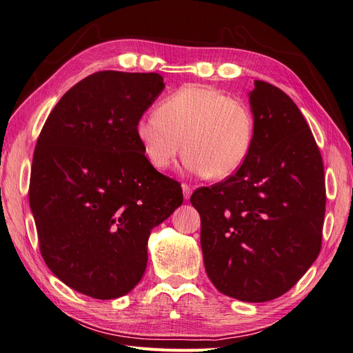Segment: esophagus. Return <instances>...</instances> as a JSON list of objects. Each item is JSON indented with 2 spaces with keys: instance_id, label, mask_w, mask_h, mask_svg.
Returning a JSON list of instances; mask_svg holds the SVG:
<instances>
[{
  "instance_id": "obj_1",
  "label": "esophagus",
  "mask_w": 353,
  "mask_h": 353,
  "mask_svg": "<svg viewBox=\"0 0 353 353\" xmlns=\"http://www.w3.org/2000/svg\"><path fill=\"white\" fill-rule=\"evenodd\" d=\"M183 194H184V199L188 200L191 197V194H193V190H191L188 185L183 184Z\"/></svg>"
}]
</instances>
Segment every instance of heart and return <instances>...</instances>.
<instances>
[{"instance_id":"heart-1","label":"heart","mask_w":353,"mask_h":353,"mask_svg":"<svg viewBox=\"0 0 353 353\" xmlns=\"http://www.w3.org/2000/svg\"><path fill=\"white\" fill-rule=\"evenodd\" d=\"M135 135L156 169L165 170L185 148L184 168L215 179L232 176L248 160L254 141L249 105L215 88L188 83L143 114Z\"/></svg>"}]
</instances>
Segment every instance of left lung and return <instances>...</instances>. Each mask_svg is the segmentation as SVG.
Here are the masks:
<instances>
[{"label":"left lung","mask_w":353,"mask_h":353,"mask_svg":"<svg viewBox=\"0 0 353 353\" xmlns=\"http://www.w3.org/2000/svg\"><path fill=\"white\" fill-rule=\"evenodd\" d=\"M252 152L239 172L190 201L201 221L209 280L243 302H268L302 279L321 250L324 166L314 135L293 100L254 81Z\"/></svg>","instance_id":"8db88e82"}]
</instances>
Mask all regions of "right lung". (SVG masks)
I'll list each match as a JSON object with an SVG mask.
<instances>
[{
  "label": "right lung",
  "instance_id": "add662e5",
  "mask_svg": "<svg viewBox=\"0 0 353 353\" xmlns=\"http://www.w3.org/2000/svg\"><path fill=\"white\" fill-rule=\"evenodd\" d=\"M163 88L159 73H92L63 95L39 134L29 205L41 254L82 294L130 293L144 275L152 230L183 205V188L157 172L135 135Z\"/></svg>",
  "mask_w": 353,
  "mask_h": 353
}]
</instances>
